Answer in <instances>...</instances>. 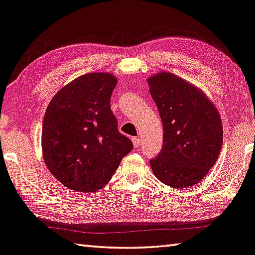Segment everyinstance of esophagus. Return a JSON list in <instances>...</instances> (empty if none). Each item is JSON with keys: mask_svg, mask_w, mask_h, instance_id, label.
<instances>
[{"mask_svg": "<svg viewBox=\"0 0 255 255\" xmlns=\"http://www.w3.org/2000/svg\"><path fill=\"white\" fill-rule=\"evenodd\" d=\"M131 140H132V143H133V147H135V148H137L138 146H139V143L141 141L139 138H137V137H133Z\"/></svg>", "mask_w": 255, "mask_h": 255, "instance_id": "1", "label": "esophagus"}]
</instances>
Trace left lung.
Returning a JSON list of instances; mask_svg holds the SVG:
<instances>
[{
	"instance_id": "obj_1",
	"label": "left lung",
	"mask_w": 255,
	"mask_h": 255,
	"mask_svg": "<svg viewBox=\"0 0 255 255\" xmlns=\"http://www.w3.org/2000/svg\"><path fill=\"white\" fill-rule=\"evenodd\" d=\"M164 128L163 148L150 159L154 175L170 187L185 188L205 177L219 158L223 126L203 92L169 72L147 80Z\"/></svg>"
}]
</instances>
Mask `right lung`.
<instances>
[{
    "label": "right lung",
    "mask_w": 255,
    "mask_h": 255,
    "mask_svg": "<svg viewBox=\"0 0 255 255\" xmlns=\"http://www.w3.org/2000/svg\"><path fill=\"white\" fill-rule=\"evenodd\" d=\"M116 85L112 73H87L57 92L45 112L43 159L49 172L73 191L104 187L132 149L110 108Z\"/></svg>",
    "instance_id": "right-lung-1"
}]
</instances>
